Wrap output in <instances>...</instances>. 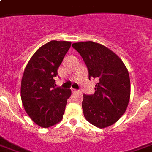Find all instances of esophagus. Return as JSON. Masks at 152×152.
<instances>
[{"mask_svg":"<svg viewBox=\"0 0 152 152\" xmlns=\"http://www.w3.org/2000/svg\"><path fill=\"white\" fill-rule=\"evenodd\" d=\"M72 93H75V92H77V90H75V89H74V88H72Z\"/></svg>","mask_w":152,"mask_h":152,"instance_id":"esophagus-1","label":"esophagus"}]
</instances>
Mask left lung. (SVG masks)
I'll return each mask as SVG.
<instances>
[{
  "mask_svg": "<svg viewBox=\"0 0 152 152\" xmlns=\"http://www.w3.org/2000/svg\"><path fill=\"white\" fill-rule=\"evenodd\" d=\"M90 77L98 78L95 93L83 94L82 108L86 120L99 128L117 122L127 108L130 96L129 73L122 60L111 50L93 41L75 43Z\"/></svg>",
  "mask_w": 152,
  "mask_h": 152,
  "instance_id": "8db88e82",
  "label": "left lung"
}]
</instances>
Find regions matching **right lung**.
I'll list each match as a JSON object with an SVG mask.
<instances>
[{
	"label": "right lung",
	"instance_id": "obj_1",
	"mask_svg": "<svg viewBox=\"0 0 152 152\" xmlns=\"http://www.w3.org/2000/svg\"><path fill=\"white\" fill-rule=\"evenodd\" d=\"M71 47L69 41H52L34 53L26 67L21 84V99L28 116L41 127L61 121L70 89L56 87L54 77Z\"/></svg>",
	"mask_w": 152,
	"mask_h": 152
}]
</instances>
